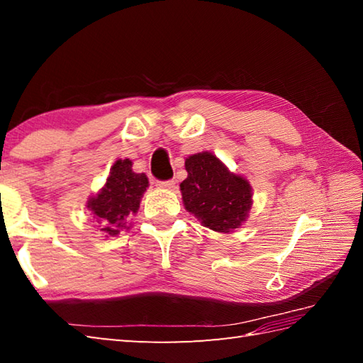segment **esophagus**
Wrapping results in <instances>:
<instances>
[{
  "label": "esophagus",
  "instance_id": "34e87169",
  "mask_svg": "<svg viewBox=\"0 0 363 363\" xmlns=\"http://www.w3.org/2000/svg\"><path fill=\"white\" fill-rule=\"evenodd\" d=\"M157 186L162 189H174L176 181L174 179H167V181H157Z\"/></svg>",
  "mask_w": 363,
  "mask_h": 363
}]
</instances>
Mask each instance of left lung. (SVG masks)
Returning <instances> with one entry per match:
<instances>
[{
  "label": "left lung",
  "mask_w": 363,
  "mask_h": 363,
  "mask_svg": "<svg viewBox=\"0 0 363 363\" xmlns=\"http://www.w3.org/2000/svg\"><path fill=\"white\" fill-rule=\"evenodd\" d=\"M187 179L181 182L186 209L195 213L206 228L229 233L248 217L251 187L242 176L229 169L212 152H198L186 160Z\"/></svg>",
  "instance_id": "8db88e82"
}]
</instances>
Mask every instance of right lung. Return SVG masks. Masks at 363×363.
<instances>
[{"label": "right lung", "mask_w": 363, "mask_h": 363, "mask_svg": "<svg viewBox=\"0 0 363 363\" xmlns=\"http://www.w3.org/2000/svg\"><path fill=\"white\" fill-rule=\"evenodd\" d=\"M130 167L129 159L115 162L103 190L87 203L103 233L109 235L129 228V220L138 211L140 198L148 187V177L134 173Z\"/></svg>", "instance_id": "right-lung-1"}]
</instances>
